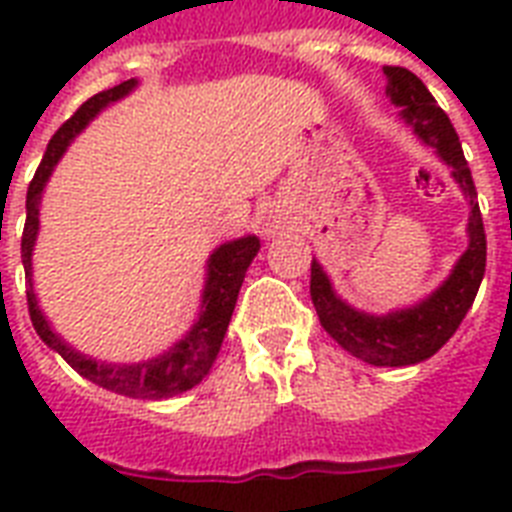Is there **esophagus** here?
I'll use <instances>...</instances> for the list:
<instances>
[{"mask_svg":"<svg viewBox=\"0 0 512 512\" xmlns=\"http://www.w3.org/2000/svg\"><path fill=\"white\" fill-rule=\"evenodd\" d=\"M257 225H260V233H263V236H276V231L281 228V220L276 215H263L257 217Z\"/></svg>","mask_w":512,"mask_h":512,"instance_id":"34e87169","label":"esophagus"}]
</instances>
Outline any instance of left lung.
Segmentation results:
<instances>
[{
	"instance_id": "left-lung-1",
	"label": "left lung",
	"mask_w": 512,
	"mask_h": 512,
	"mask_svg": "<svg viewBox=\"0 0 512 512\" xmlns=\"http://www.w3.org/2000/svg\"><path fill=\"white\" fill-rule=\"evenodd\" d=\"M382 71L388 79L385 95L398 108L401 122L422 146L433 148L438 159L452 167L454 183L468 199V249L430 295L388 313H366L342 300L324 265L313 257L311 300L321 327L350 356L372 366H412L444 348L470 311L486 271V233L473 175L449 116L436 106V98L412 71L398 66H385Z\"/></svg>"
}]
</instances>
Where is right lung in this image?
Masks as SVG:
<instances>
[{
    "label": "right lung",
    "instance_id": "right-lung-1",
    "mask_svg": "<svg viewBox=\"0 0 512 512\" xmlns=\"http://www.w3.org/2000/svg\"><path fill=\"white\" fill-rule=\"evenodd\" d=\"M138 79H127V82L116 84L111 90L98 92L90 98L55 135H52L50 146L44 151V159L36 170L34 180L28 185L26 193V228H23V241H20V257H23V271H26V297H28V313L34 321L36 335L50 350L63 356L71 369L82 374L84 380L95 382L100 388L114 390L119 396L130 398H148V401H162V398L180 396L193 385H199L209 374L215 364L223 337L231 324L233 308H236V297L244 284L249 263L255 260L260 252V239L255 233L239 236V239L223 241L220 247L212 249L204 265V289H201L199 313L193 319L191 329L185 332L170 348L146 361H135V364H108L98 358L87 356L82 350H76L71 342L52 329L50 319L44 316L39 297L34 289V247L39 239V212H42V196L44 188L50 183L52 172L74 143L76 135L87 130V124L114 106L119 100L138 90Z\"/></svg>",
    "mask_w": 512,
    "mask_h": 512
}]
</instances>
